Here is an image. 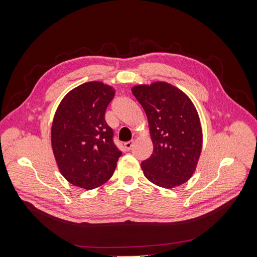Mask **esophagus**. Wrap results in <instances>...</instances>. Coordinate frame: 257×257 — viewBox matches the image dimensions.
I'll use <instances>...</instances> for the list:
<instances>
[{"label":"esophagus","instance_id":"1","mask_svg":"<svg viewBox=\"0 0 257 257\" xmlns=\"http://www.w3.org/2000/svg\"><path fill=\"white\" fill-rule=\"evenodd\" d=\"M132 147H133V141H130V142H127L124 144L125 151H130L132 149Z\"/></svg>","mask_w":257,"mask_h":257}]
</instances>
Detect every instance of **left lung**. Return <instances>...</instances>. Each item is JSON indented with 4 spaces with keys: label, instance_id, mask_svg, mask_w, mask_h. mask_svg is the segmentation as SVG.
I'll list each match as a JSON object with an SVG mask.
<instances>
[{
    "label": "left lung",
    "instance_id": "obj_1",
    "mask_svg": "<svg viewBox=\"0 0 257 257\" xmlns=\"http://www.w3.org/2000/svg\"><path fill=\"white\" fill-rule=\"evenodd\" d=\"M131 90L146 112L153 143L152 155L142 163L146 178L165 188L185 183L193 176L202 150L196 107L182 90L161 81Z\"/></svg>",
    "mask_w": 257,
    "mask_h": 257
}]
</instances>
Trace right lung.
Instances as JSON below:
<instances>
[{
    "mask_svg": "<svg viewBox=\"0 0 257 257\" xmlns=\"http://www.w3.org/2000/svg\"><path fill=\"white\" fill-rule=\"evenodd\" d=\"M113 87L90 81L72 89L54 115L51 142L62 176L85 190L109 180L121 155L105 120Z\"/></svg>",
    "mask_w": 257,
    "mask_h": 257,
    "instance_id": "right-lung-1",
    "label": "right lung"
}]
</instances>
